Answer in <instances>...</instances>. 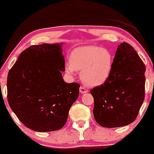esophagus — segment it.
<instances>
[{
  "mask_svg": "<svg viewBox=\"0 0 154 154\" xmlns=\"http://www.w3.org/2000/svg\"><path fill=\"white\" fill-rule=\"evenodd\" d=\"M79 92H80V93H82V94H83V93H87L88 92V90L86 89L85 87H83V86H81V87L79 88Z\"/></svg>",
  "mask_w": 154,
  "mask_h": 154,
  "instance_id": "obj_1",
  "label": "esophagus"
}]
</instances>
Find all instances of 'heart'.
<instances>
[{
    "label": "heart",
    "mask_w": 154,
    "mask_h": 154,
    "mask_svg": "<svg viewBox=\"0 0 154 154\" xmlns=\"http://www.w3.org/2000/svg\"><path fill=\"white\" fill-rule=\"evenodd\" d=\"M113 56L108 49L95 45L75 48L69 55V64L66 71L72 74L75 70L81 72V79L93 87L102 85L110 77L113 67Z\"/></svg>",
    "instance_id": "b5f03b06"
}]
</instances>
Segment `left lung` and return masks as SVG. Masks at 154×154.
I'll return each instance as SVG.
<instances>
[{"mask_svg":"<svg viewBox=\"0 0 154 154\" xmlns=\"http://www.w3.org/2000/svg\"><path fill=\"white\" fill-rule=\"evenodd\" d=\"M145 72L143 61L132 45H118L109 78L91 90L93 115L98 125L119 128L135 121L145 98Z\"/></svg>","mask_w":154,"mask_h":154,"instance_id":"left-lung-1","label":"left lung"}]
</instances>
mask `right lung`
Returning a JSON list of instances; mask_svg holds the SVG:
<instances>
[{
  "label": "right lung",
  "instance_id": "right-lung-1",
  "mask_svg": "<svg viewBox=\"0 0 154 154\" xmlns=\"http://www.w3.org/2000/svg\"><path fill=\"white\" fill-rule=\"evenodd\" d=\"M32 45L21 53L7 78V98L16 116L37 132L61 129L79 96L78 83H66L61 45Z\"/></svg>",
  "mask_w": 154,
  "mask_h": 154
}]
</instances>
